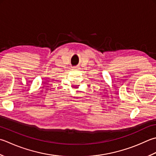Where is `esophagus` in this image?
Wrapping results in <instances>:
<instances>
[{
  "mask_svg": "<svg viewBox=\"0 0 156 156\" xmlns=\"http://www.w3.org/2000/svg\"><path fill=\"white\" fill-rule=\"evenodd\" d=\"M78 68V67H77V66H74V69H76V68Z\"/></svg>",
  "mask_w": 156,
  "mask_h": 156,
  "instance_id": "1",
  "label": "esophagus"
}]
</instances>
